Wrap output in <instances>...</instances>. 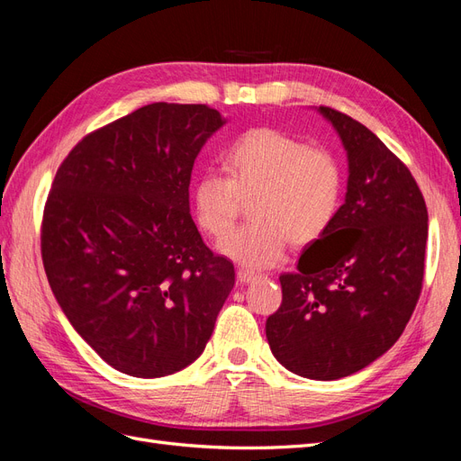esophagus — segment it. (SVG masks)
Listing matches in <instances>:
<instances>
[{
  "mask_svg": "<svg viewBox=\"0 0 461 461\" xmlns=\"http://www.w3.org/2000/svg\"><path fill=\"white\" fill-rule=\"evenodd\" d=\"M236 276H239V281L242 285H249V283H254L259 275L254 271H248V269H239L236 271Z\"/></svg>",
  "mask_w": 461,
  "mask_h": 461,
  "instance_id": "34e87169",
  "label": "esophagus"
}]
</instances>
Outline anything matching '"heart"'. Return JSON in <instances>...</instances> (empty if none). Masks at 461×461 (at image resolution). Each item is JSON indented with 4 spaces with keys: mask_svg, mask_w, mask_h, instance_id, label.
I'll return each mask as SVG.
<instances>
[{
    "mask_svg": "<svg viewBox=\"0 0 461 461\" xmlns=\"http://www.w3.org/2000/svg\"><path fill=\"white\" fill-rule=\"evenodd\" d=\"M227 175L203 173L194 186V213L213 239L234 227L242 202L252 200L249 225L219 244L227 258L248 269L275 267L290 242L317 240L337 217L342 167L332 151L313 148L275 129L242 134L225 156Z\"/></svg>",
    "mask_w": 461,
    "mask_h": 461,
    "instance_id": "obj_1",
    "label": "heart"
}]
</instances>
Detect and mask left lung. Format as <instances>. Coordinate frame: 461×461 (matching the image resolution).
<instances>
[{
	"instance_id": "left-lung-1",
	"label": "left lung",
	"mask_w": 461,
	"mask_h": 461,
	"mask_svg": "<svg viewBox=\"0 0 461 461\" xmlns=\"http://www.w3.org/2000/svg\"><path fill=\"white\" fill-rule=\"evenodd\" d=\"M348 153L332 225L278 276L283 303L265 323L273 356L305 379L334 381L390 350L420 300L429 215L410 169L367 127L319 107Z\"/></svg>"
}]
</instances>
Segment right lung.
I'll return each mask as SVG.
<instances>
[{
    "label": "right lung",
    "instance_id": "1",
    "mask_svg": "<svg viewBox=\"0 0 461 461\" xmlns=\"http://www.w3.org/2000/svg\"><path fill=\"white\" fill-rule=\"evenodd\" d=\"M225 119L149 104L86 134L53 178L41 261L53 296L104 361L165 376L198 359L234 286L190 215L194 161Z\"/></svg>",
    "mask_w": 461,
    "mask_h": 461
}]
</instances>
